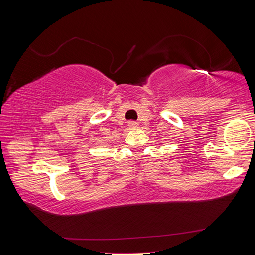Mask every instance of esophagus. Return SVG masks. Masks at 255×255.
Returning a JSON list of instances; mask_svg holds the SVG:
<instances>
[{"label":"esophagus","instance_id":"34e87169","mask_svg":"<svg viewBox=\"0 0 255 255\" xmlns=\"http://www.w3.org/2000/svg\"><path fill=\"white\" fill-rule=\"evenodd\" d=\"M128 126L129 128H137V127H138V123H137L136 121H134V120H129V121L128 122Z\"/></svg>","mask_w":255,"mask_h":255}]
</instances>
